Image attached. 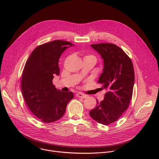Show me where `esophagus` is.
I'll return each instance as SVG.
<instances>
[{
    "instance_id": "obj_1",
    "label": "esophagus",
    "mask_w": 159,
    "mask_h": 159,
    "mask_svg": "<svg viewBox=\"0 0 159 159\" xmlns=\"http://www.w3.org/2000/svg\"><path fill=\"white\" fill-rule=\"evenodd\" d=\"M76 96H77V97L81 98H85L87 97L86 95H85V94H82V93H77V94H76Z\"/></svg>"
}]
</instances>
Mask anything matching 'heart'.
<instances>
[{"instance_id":"heart-1","label":"heart","mask_w":159,"mask_h":159,"mask_svg":"<svg viewBox=\"0 0 159 159\" xmlns=\"http://www.w3.org/2000/svg\"><path fill=\"white\" fill-rule=\"evenodd\" d=\"M88 57H94V58H95L94 56H93V55H87V56L85 57V58H88Z\"/></svg>"}]
</instances>
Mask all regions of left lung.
<instances>
[{
  "label": "left lung",
  "instance_id": "obj_1",
  "mask_svg": "<svg viewBox=\"0 0 159 159\" xmlns=\"http://www.w3.org/2000/svg\"><path fill=\"white\" fill-rule=\"evenodd\" d=\"M104 60V67L98 83L106 89L103 101L96 99V107L89 112L93 119L104 125L116 121L128 108L132 98L134 72L131 58L117 45L91 44Z\"/></svg>",
  "mask_w": 159,
  "mask_h": 159
}]
</instances>
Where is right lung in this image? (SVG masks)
<instances>
[{
    "label": "right lung",
    "instance_id": "obj_1",
    "mask_svg": "<svg viewBox=\"0 0 159 159\" xmlns=\"http://www.w3.org/2000/svg\"><path fill=\"white\" fill-rule=\"evenodd\" d=\"M74 45L63 40L39 45L25 65L21 79L22 96L33 114L44 123L60 120L74 98L71 91L61 92L53 84L54 75L60 74L58 61L61 53Z\"/></svg>",
    "mask_w": 159,
    "mask_h": 159
}]
</instances>
